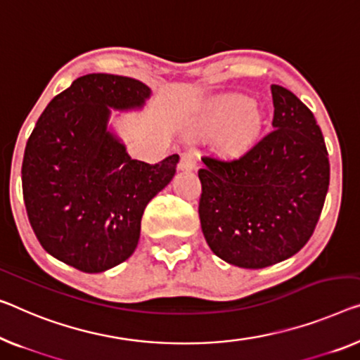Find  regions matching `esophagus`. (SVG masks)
Returning a JSON list of instances; mask_svg holds the SVG:
<instances>
[{
    "label": "esophagus",
    "instance_id": "obj_1",
    "mask_svg": "<svg viewBox=\"0 0 360 360\" xmlns=\"http://www.w3.org/2000/svg\"><path fill=\"white\" fill-rule=\"evenodd\" d=\"M195 166H197V157H195L194 152H184L181 155L179 169L191 171V169H194Z\"/></svg>",
    "mask_w": 360,
    "mask_h": 360
}]
</instances>
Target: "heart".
I'll use <instances>...</instances> for the list:
<instances>
[{
	"instance_id": "obj_1",
	"label": "heart",
	"mask_w": 360,
	"mask_h": 360,
	"mask_svg": "<svg viewBox=\"0 0 360 360\" xmlns=\"http://www.w3.org/2000/svg\"><path fill=\"white\" fill-rule=\"evenodd\" d=\"M243 108V103H239V101H226V103H223L221 110L218 112V122H221V124H226L233 120V117L238 115V112ZM254 127H255V121L252 116H248L245 120L240 122V124L234 129L231 132V136L228 139V143L231 147H239L245 143L250 139L252 132H254Z\"/></svg>"
}]
</instances>
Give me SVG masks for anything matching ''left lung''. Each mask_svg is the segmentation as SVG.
<instances>
[{
	"instance_id": "obj_1",
	"label": "left lung",
	"mask_w": 360,
	"mask_h": 360,
	"mask_svg": "<svg viewBox=\"0 0 360 360\" xmlns=\"http://www.w3.org/2000/svg\"><path fill=\"white\" fill-rule=\"evenodd\" d=\"M273 129L236 158L203 155L198 169L202 231L214 255L243 268L292 257L317 226L330 160L314 112L271 85Z\"/></svg>"
}]
</instances>
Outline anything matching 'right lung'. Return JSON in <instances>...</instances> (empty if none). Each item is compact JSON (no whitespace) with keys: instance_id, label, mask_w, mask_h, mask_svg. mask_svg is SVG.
<instances>
[{"instance_id":"right-lung-1","label":"right lung","mask_w":360,"mask_h":360,"mask_svg":"<svg viewBox=\"0 0 360 360\" xmlns=\"http://www.w3.org/2000/svg\"><path fill=\"white\" fill-rule=\"evenodd\" d=\"M136 79L87 74L53 98L27 141L22 194L30 226L48 254L84 273L122 264L136 250L147 203L176 173L179 155L132 160L106 131L110 110L142 106Z\"/></svg>"}]
</instances>
